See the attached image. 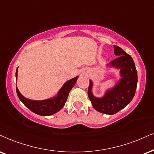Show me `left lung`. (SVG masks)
<instances>
[{"mask_svg": "<svg viewBox=\"0 0 154 154\" xmlns=\"http://www.w3.org/2000/svg\"><path fill=\"white\" fill-rule=\"evenodd\" d=\"M114 48L117 58L108 65L119 69L121 79L102 98H95L93 95L91 80L88 91V97L95 110L109 115L119 112L130 103L135 94L137 83V73L133 59L119 46L114 45Z\"/></svg>", "mask_w": 154, "mask_h": 154, "instance_id": "8db88e82", "label": "left lung"}]
</instances>
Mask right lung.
Instances as JSON below:
<instances>
[{
    "instance_id": "obj_1",
    "label": "right lung",
    "mask_w": 154,
    "mask_h": 154,
    "mask_svg": "<svg viewBox=\"0 0 154 154\" xmlns=\"http://www.w3.org/2000/svg\"><path fill=\"white\" fill-rule=\"evenodd\" d=\"M17 69L16 72V78L17 79ZM78 77L67 81L63 84V87L60 89L58 95L54 98L43 100H32L26 98L21 94L18 88H17V93L19 100L24 103L31 111L40 116H49L55 114L62 109L66 103L69 93L75 85Z\"/></svg>"
}]
</instances>
